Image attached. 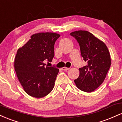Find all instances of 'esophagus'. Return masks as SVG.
I'll list each match as a JSON object with an SVG mask.
<instances>
[{
  "instance_id": "34e87169",
  "label": "esophagus",
  "mask_w": 122,
  "mask_h": 122,
  "mask_svg": "<svg viewBox=\"0 0 122 122\" xmlns=\"http://www.w3.org/2000/svg\"><path fill=\"white\" fill-rule=\"evenodd\" d=\"M69 68H66V67H64V68H62V70H64V71H68V70H69Z\"/></svg>"
}]
</instances>
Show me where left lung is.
<instances>
[{
    "label": "left lung",
    "instance_id": "obj_1",
    "mask_svg": "<svg viewBox=\"0 0 122 122\" xmlns=\"http://www.w3.org/2000/svg\"><path fill=\"white\" fill-rule=\"evenodd\" d=\"M71 35L77 41L81 56L88 64L80 68L79 77L74 81L82 91L92 92L106 79L111 63L110 52L106 45L89 31H75Z\"/></svg>",
    "mask_w": 122,
    "mask_h": 122
}]
</instances>
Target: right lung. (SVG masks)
I'll use <instances>...</instances> for the list:
<instances>
[{
  "label": "right lung",
  "mask_w": 122,
  "mask_h": 122,
  "mask_svg": "<svg viewBox=\"0 0 122 122\" xmlns=\"http://www.w3.org/2000/svg\"><path fill=\"white\" fill-rule=\"evenodd\" d=\"M60 37V34L54 33H36L18 49L15 58V71L24 91L32 97H44L54 88L59 69L45 66L43 61H52L54 43Z\"/></svg>",
  "instance_id": "1"
}]
</instances>
